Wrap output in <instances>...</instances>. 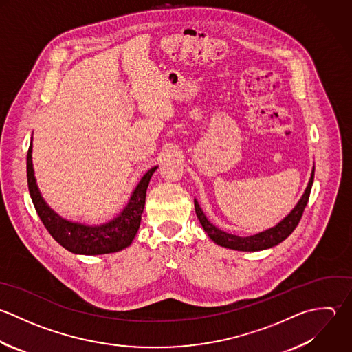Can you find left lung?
I'll return each mask as SVG.
<instances>
[{
	"instance_id": "8db88e82",
	"label": "left lung",
	"mask_w": 352,
	"mask_h": 352,
	"mask_svg": "<svg viewBox=\"0 0 352 352\" xmlns=\"http://www.w3.org/2000/svg\"><path fill=\"white\" fill-rule=\"evenodd\" d=\"M313 181H314V167L311 171V177L309 179L307 188L303 193V196L300 197V200L298 201V204L294 207V210L283 219L280 221L276 226L263 230L261 233L252 234V236H247V237H241V236H236L232 233H226L223 230H221L219 228H217L215 225H212L206 214L203 212L199 201L195 199V210H196V215L203 226V229L206 230V233L208 234V237L218 245L229 248V250H236V251H244V252H255V251H263L272 247H276L277 244L283 243L298 226V223L300 222V218L303 215V211L309 203V197H310V192H311V186H313Z\"/></svg>"
}]
</instances>
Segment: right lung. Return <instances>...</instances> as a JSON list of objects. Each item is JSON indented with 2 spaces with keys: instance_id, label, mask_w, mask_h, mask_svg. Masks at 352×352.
I'll return each mask as SVG.
<instances>
[{
  "instance_id": "right-lung-1",
  "label": "right lung",
  "mask_w": 352,
  "mask_h": 352,
  "mask_svg": "<svg viewBox=\"0 0 352 352\" xmlns=\"http://www.w3.org/2000/svg\"><path fill=\"white\" fill-rule=\"evenodd\" d=\"M31 153L32 142L27 152V184L30 196L42 223L61 247L76 255H104L119 252L133 243L140 229L146 189L157 166L144 174L118 217L101 225H86L61 218L46 204L36 185Z\"/></svg>"
}]
</instances>
